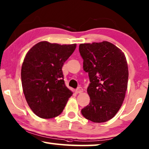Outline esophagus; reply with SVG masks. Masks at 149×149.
<instances>
[{"mask_svg":"<svg viewBox=\"0 0 149 149\" xmlns=\"http://www.w3.org/2000/svg\"><path fill=\"white\" fill-rule=\"evenodd\" d=\"M83 89L81 87H79L76 89V93H81L83 92Z\"/></svg>","mask_w":149,"mask_h":149,"instance_id":"obj_1","label":"esophagus"}]
</instances>
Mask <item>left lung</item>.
I'll return each mask as SVG.
<instances>
[{
    "instance_id": "left-lung-1",
    "label": "left lung",
    "mask_w": 149,
    "mask_h": 149,
    "mask_svg": "<svg viewBox=\"0 0 149 149\" xmlns=\"http://www.w3.org/2000/svg\"><path fill=\"white\" fill-rule=\"evenodd\" d=\"M83 69L90 83L89 105L81 113L90 121L101 123L111 119L124 101L127 90L128 68L122 50L108 42L79 45Z\"/></svg>"
}]
</instances>
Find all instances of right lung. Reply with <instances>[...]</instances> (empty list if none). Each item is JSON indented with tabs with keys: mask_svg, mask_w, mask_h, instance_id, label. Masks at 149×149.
Returning a JSON list of instances; mask_svg holds the SVG:
<instances>
[{
	"mask_svg": "<svg viewBox=\"0 0 149 149\" xmlns=\"http://www.w3.org/2000/svg\"><path fill=\"white\" fill-rule=\"evenodd\" d=\"M76 44L41 42L27 53L21 68L23 93L33 113L44 119L62 113L72 93L64 81L62 66Z\"/></svg>",
	"mask_w": 149,
	"mask_h": 149,
	"instance_id": "obj_1",
	"label": "right lung"
}]
</instances>
